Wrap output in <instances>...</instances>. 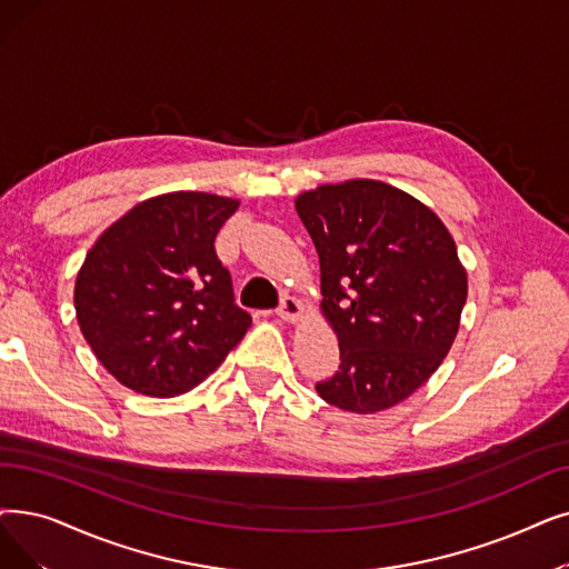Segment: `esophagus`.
Listing matches in <instances>:
<instances>
[{
	"label": "esophagus",
	"mask_w": 569,
	"mask_h": 569,
	"mask_svg": "<svg viewBox=\"0 0 569 569\" xmlns=\"http://www.w3.org/2000/svg\"><path fill=\"white\" fill-rule=\"evenodd\" d=\"M302 305L295 300V298H286L283 302H281V307L277 309V313H279V318H283L286 323H298V320L302 318Z\"/></svg>",
	"instance_id": "34e87169"
}]
</instances>
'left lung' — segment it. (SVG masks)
I'll use <instances>...</instances> for the list:
<instances>
[{"label": "left lung", "mask_w": 569, "mask_h": 569, "mask_svg": "<svg viewBox=\"0 0 569 569\" xmlns=\"http://www.w3.org/2000/svg\"><path fill=\"white\" fill-rule=\"evenodd\" d=\"M320 260V311L341 365L316 383L343 411L405 402L449 356L467 300V271L441 218L375 179L323 183L295 197Z\"/></svg>", "instance_id": "left-lung-1"}]
</instances>
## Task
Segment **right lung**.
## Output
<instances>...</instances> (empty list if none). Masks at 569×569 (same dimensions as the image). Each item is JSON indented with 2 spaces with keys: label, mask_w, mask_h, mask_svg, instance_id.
Segmentation results:
<instances>
[{
  "label": "right lung",
  "mask_w": 569,
  "mask_h": 569,
  "mask_svg": "<svg viewBox=\"0 0 569 569\" xmlns=\"http://www.w3.org/2000/svg\"><path fill=\"white\" fill-rule=\"evenodd\" d=\"M239 200L179 190L134 204L88 251L73 286L83 339L148 398L202 383L251 328L213 241Z\"/></svg>",
  "instance_id": "right-lung-1"
}]
</instances>
